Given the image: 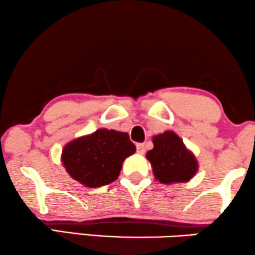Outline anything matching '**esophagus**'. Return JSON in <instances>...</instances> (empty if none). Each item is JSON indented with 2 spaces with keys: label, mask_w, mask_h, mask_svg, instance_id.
Masks as SVG:
<instances>
[{
  "label": "esophagus",
  "mask_w": 255,
  "mask_h": 255,
  "mask_svg": "<svg viewBox=\"0 0 255 255\" xmlns=\"http://www.w3.org/2000/svg\"><path fill=\"white\" fill-rule=\"evenodd\" d=\"M145 150V143H136V152L139 154H143Z\"/></svg>",
  "instance_id": "obj_1"
}]
</instances>
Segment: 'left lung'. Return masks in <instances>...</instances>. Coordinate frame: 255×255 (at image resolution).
<instances>
[{
	"label": "left lung",
	"instance_id": "obj_1",
	"mask_svg": "<svg viewBox=\"0 0 255 255\" xmlns=\"http://www.w3.org/2000/svg\"><path fill=\"white\" fill-rule=\"evenodd\" d=\"M153 149L146 154L155 179L165 185L187 183L199 170V162L179 135L171 130L153 135Z\"/></svg>",
	"mask_w": 255,
	"mask_h": 255
}]
</instances>
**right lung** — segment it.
<instances>
[{"mask_svg": "<svg viewBox=\"0 0 255 255\" xmlns=\"http://www.w3.org/2000/svg\"><path fill=\"white\" fill-rule=\"evenodd\" d=\"M134 153L127 132L101 128L66 143L61 162L71 178L86 187H100L119 178L125 158Z\"/></svg>", "mask_w": 255, "mask_h": 255, "instance_id": "obj_1", "label": "right lung"}]
</instances>
